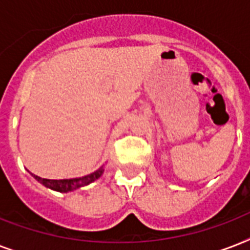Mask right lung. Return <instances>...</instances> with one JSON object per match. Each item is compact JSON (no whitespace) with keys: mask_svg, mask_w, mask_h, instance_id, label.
Listing matches in <instances>:
<instances>
[{"mask_svg":"<svg viewBox=\"0 0 250 250\" xmlns=\"http://www.w3.org/2000/svg\"><path fill=\"white\" fill-rule=\"evenodd\" d=\"M104 172V167H100L97 171H94L92 174L83 176V178H74V179H61V180H50V179H44L37 176V175L32 174L33 178L36 179L37 182H40L41 184H44L45 187H48L53 190H58V192H71L75 190L80 187L88 186L89 183L94 182L96 179H98Z\"/></svg>","mask_w":250,"mask_h":250,"instance_id":"obj_1","label":"right lung"}]
</instances>
